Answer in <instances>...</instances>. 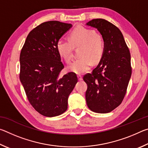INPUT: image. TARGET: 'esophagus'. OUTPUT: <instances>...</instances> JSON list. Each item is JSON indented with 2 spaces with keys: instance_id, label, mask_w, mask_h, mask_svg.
<instances>
[{
  "instance_id": "esophagus-1",
  "label": "esophagus",
  "mask_w": 148,
  "mask_h": 148,
  "mask_svg": "<svg viewBox=\"0 0 148 148\" xmlns=\"http://www.w3.org/2000/svg\"><path fill=\"white\" fill-rule=\"evenodd\" d=\"M77 78H78V80L79 81H82V79H83V77H82V76H81V75H77Z\"/></svg>"
}]
</instances>
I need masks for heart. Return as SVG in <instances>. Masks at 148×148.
I'll return each instance as SVG.
<instances>
[{
	"instance_id": "b5f03b06",
	"label": "heart",
	"mask_w": 148,
	"mask_h": 148,
	"mask_svg": "<svg viewBox=\"0 0 148 148\" xmlns=\"http://www.w3.org/2000/svg\"><path fill=\"white\" fill-rule=\"evenodd\" d=\"M82 46L79 56L68 66V70L76 74H81L89 70L93 62H99L104 51V40L94 30L77 26L69 34V41L60 40L57 44L59 54L66 62L72 59L73 47Z\"/></svg>"
}]
</instances>
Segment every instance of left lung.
<instances>
[{
    "mask_svg": "<svg viewBox=\"0 0 148 148\" xmlns=\"http://www.w3.org/2000/svg\"><path fill=\"white\" fill-rule=\"evenodd\" d=\"M97 29L103 37L104 51L97 66L84 80L87 85L86 102L91 111L112 112L120 105L126 94L132 69L131 54L120 30L104 19L86 24Z\"/></svg>",
    "mask_w": 148,
    "mask_h": 148,
    "instance_id": "left-lung-1",
    "label": "left lung"
}]
</instances>
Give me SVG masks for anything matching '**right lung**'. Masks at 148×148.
I'll use <instances>...</instances> for the list:
<instances>
[{"label": "right lung", "instance_id": "right-lung-1", "mask_svg": "<svg viewBox=\"0 0 148 148\" xmlns=\"http://www.w3.org/2000/svg\"><path fill=\"white\" fill-rule=\"evenodd\" d=\"M72 27L57 21L44 22L29 32L20 54V81L32 107L46 117L66 111L77 82L74 72L59 75L64 64L57 44Z\"/></svg>", "mask_w": 148, "mask_h": 148}]
</instances>
